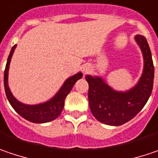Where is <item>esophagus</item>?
I'll list each match as a JSON object with an SVG mask.
<instances>
[{"instance_id": "obj_1", "label": "esophagus", "mask_w": 158, "mask_h": 158, "mask_svg": "<svg viewBox=\"0 0 158 158\" xmlns=\"http://www.w3.org/2000/svg\"><path fill=\"white\" fill-rule=\"evenodd\" d=\"M84 72H85V73H86V72H88V70H89V68H88V67H87V68H84Z\"/></svg>"}]
</instances>
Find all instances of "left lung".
<instances>
[{
	"mask_svg": "<svg viewBox=\"0 0 158 158\" xmlns=\"http://www.w3.org/2000/svg\"><path fill=\"white\" fill-rule=\"evenodd\" d=\"M135 41L143 55L141 77L133 88L127 91H117L98 76L87 75L88 102L94 117L107 125L120 126L137 115L146 105L153 89L154 64L147 39L136 35Z\"/></svg>",
	"mask_w": 158,
	"mask_h": 158,
	"instance_id": "8db88e82",
	"label": "left lung"
}]
</instances>
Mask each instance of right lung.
<instances>
[{
	"label": "right lung",
	"instance_id": "right-lung-1",
	"mask_svg": "<svg viewBox=\"0 0 158 158\" xmlns=\"http://www.w3.org/2000/svg\"><path fill=\"white\" fill-rule=\"evenodd\" d=\"M16 44L11 48V51L10 52V55L8 57L7 64L4 70V88L6 97L8 98L10 106L13 107L15 111L22 116L24 119L35 123H44L55 120L58 116L60 115L63 107H64V100L68 94L70 92L71 88H73L74 84L77 82V80L82 78V73L79 72L73 76L67 79L63 85L60 87L58 92L52 97V98L38 105H26L19 100H17L12 95L10 89L9 88L8 84V76H9V69H10V63L11 60V57L13 55Z\"/></svg>",
	"mask_w": 158,
	"mask_h": 158
}]
</instances>
